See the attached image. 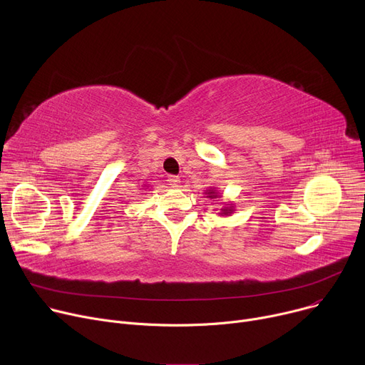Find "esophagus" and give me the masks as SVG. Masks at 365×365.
Returning <instances> with one entry per match:
<instances>
[{
    "instance_id": "1",
    "label": "esophagus",
    "mask_w": 365,
    "mask_h": 365,
    "mask_svg": "<svg viewBox=\"0 0 365 365\" xmlns=\"http://www.w3.org/2000/svg\"><path fill=\"white\" fill-rule=\"evenodd\" d=\"M167 182L173 186V187H178L180 185V178L179 176H175V175H170Z\"/></svg>"
}]
</instances>
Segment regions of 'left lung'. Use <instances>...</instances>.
<instances>
[{"mask_svg":"<svg viewBox=\"0 0 365 365\" xmlns=\"http://www.w3.org/2000/svg\"><path fill=\"white\" fill-rule=\"evenodd\" d=\"M205 194H207V198H210V200H215V198L220 197V195H217V192H215V189H210V190H207ZM220 212H222V213H219V215H222V216H229L231 213H234V208H232V205H231V204H227L226 207L220 208Z\"/></svg>","mask_w":365,"mask_h":365,"instance_id":"obj_1","label":"left lung"}]
</instances>
